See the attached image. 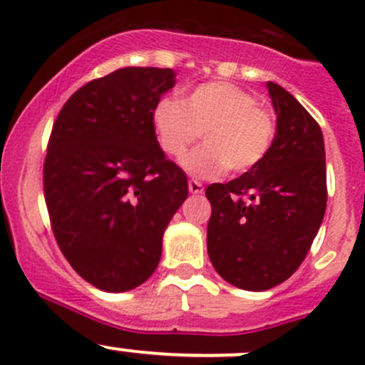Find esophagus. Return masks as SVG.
Returning <instances> with one entry per match:
<instances>
[{
    "label": "esophagus",
    "instance_id": "34e87169",
    "mask_svg": "<svg viewBox=\"0 0 365 365\" xmlns=\"http://www.w3.org/2000/svg\"><path fill=\"white\" fill-rule=\"evenodd\" d=\"M189 190H190V194H203L205 187H203V183L197 182V180H189Z\"/></svg>",
    "mask_w": 365,
    "mask_h": 365
}]
</instances>
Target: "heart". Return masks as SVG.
Returning <instances> with one entry per match:
<instances>
[{"label": "heart", "mask_w": 365, "mask_h": 365, "mask_svg": "<svg viewBox=\"0 0 365 365\" xmlns=\"http://www.w3.org/2000/svg\"><path fill=\"white\" fill-rule=\"evenodd\" d=\"M152 125L162 152L176 159L203 132L206 145L182 160L183 169L200 178H219L230 168L249 171L267 157L275 135L270 111L244 88L222 81L200 84L183 101L160 98Z\"/></svg>", "instance_id": "1"}]
</instances>
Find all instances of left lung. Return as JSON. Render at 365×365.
Wrapping results in <instances>:
<instances>
[{
    "label": "left lung",
    "instance_id": "obj_1",
    "mask_svg": "<svg viewBox=\"0 0 365 365\" xmlns=\"http://www.w3.org/2000/svg\"><path fill=\"white\" fill-rule=\"evenodd\" d=\"M267 88L277 116L267 157L206 189L210 261L224 281L247 292H264L295 274L327 208L322 128L289 91L272 81Z\"/></svg>",
    "mask_w": 365,
    "mask_h": 365
}]
</instances>
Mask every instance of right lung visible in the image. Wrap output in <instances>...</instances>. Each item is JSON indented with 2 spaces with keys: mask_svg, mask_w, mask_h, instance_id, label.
I'll return each instance as SVG.
<instances>
[{
  "mask_svg": "<svg viewBox=\"0 0 365 365\" xmlns=\"http://www.w3.org/2000/svg\"><path fill=\"white\" fill-rule=\"evenodd\" d=\"M175 77L171 68H118L79 88L54 121L43 164L54 237L102 292H130L155 272L165 227L189 194L152 125Z\"/></svg>",
  "mask_w": 365,
  "mask_h": 365,
  "instance_id": "obj_1",
  "label": "right lung"
}]
</instances>
